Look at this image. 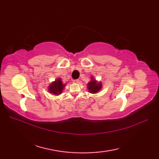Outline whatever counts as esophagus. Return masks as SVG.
<instances>
[{
	"label": "esophagus",
	"instance_id": "34e87169",
	"mask_svg": "<svg viewBox=\"0 0 159 159\" xmlns=\"http://www.w3.org/2000/svg\"><path fill=\"white\" fill-rule=\"evenodd\" d=\"M79 81H80L79 80H74L73 81V82L75 83V84H78Z\"/></svg>",
	"mask_w": 159,
	"mask_h": 159
}]
</instances>
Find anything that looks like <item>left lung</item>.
<instances>
[{
	"label": "left lung",
	"mask_w": 159,
	"mask_h": 159,
	"mask_svg": "<svg viewBox=\"0 0 159 159\" xmlns=\"http://www.w3.org/2000/svg\"><path fill=\"white\" fill-rule=\"evenodd\" d=\"M92 81H91L88 84V89H89V92L95 93H97L99 89H102V83L97 84V81L93 80H91Z\"/></svg>",
	"instance_id": "obj_1"
}]
</instances>
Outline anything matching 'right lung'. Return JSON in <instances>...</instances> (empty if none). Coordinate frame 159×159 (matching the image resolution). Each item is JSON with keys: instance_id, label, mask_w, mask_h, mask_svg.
I'll return each mask as SVG.
<instances>
[{"instance_id": "obj_1", "label": "right lung", "mask_w": 159, "mask_h": 159, "mask_svg": "<svg viewBox=\"0 0 159 159\" xmlns=\"http://www.w3.org/2000/svg\"><path fill=\"white\" fill-rule=\"evenodd\" d=\"M64 85L61 81L60 79L57 80L54 82H53L49 86V91L50 93L55 94V95H59L61 93L62 90H63Z\"/></svg>"}]
</instances>
